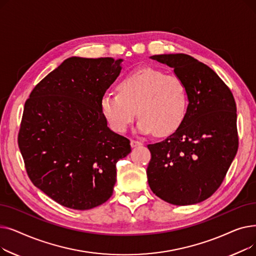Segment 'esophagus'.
Here are the masks:
<instances>
[{"instance_id":"obj_1","label":"esophagus","mask_w":256,"mask_h":256,"mask_svg":"<svg viewBox=\"0 0 256 256\" xmlns=\"http://www.w3.org/2000/svg\"><path fill=\"white\" fill-rule=\"evenodd\" d=\"M130 145H132V147H137V146H141V145H143V143H142V142H140V141L132 140V141H130Z\"/></svg>"}]
</instances>
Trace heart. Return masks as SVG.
I'll use <instances>...</instances> for the list:
<instances>
[{"label":"heart","mask_w":256,"mask_h":256,"mask_svg":"<svg viewBox=\"0 0 256 256\" xmlns=\"http://www.w3.org/2000/svg\"><path fill=\"white\" fill-rule=\"evenodd\" d=\"M119 93H106L100 110L109 126L124 132L137 114L138 130L167 136L176 132L188 109V91L184 80L160 70L142 68L120 80Z\"/></svg>","instance_id":"b5f03b06"}]
</instances>
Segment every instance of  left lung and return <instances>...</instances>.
I'll list each match as a JSON object with an SVG mask.
<instances>
[{
	"mask_svg": "<svg viewBox=\"0 0 256 256\" xmlns=\"http://www.w3.org/2000/svg\"><path fill=\"white\" fill-rule=\"evenodd\" d=\"M186 84V113L180 126L162 142L148 144L147 178L166 202L190 206L218 190L236 154V106L230 89L212 68L186 54L154 55Z\"/></svg>",
	"mask_w": 256,
	"mask_h": 256,
	"instance_id": "left-lung-1",
	"label": "left lung"
}]
</instances>
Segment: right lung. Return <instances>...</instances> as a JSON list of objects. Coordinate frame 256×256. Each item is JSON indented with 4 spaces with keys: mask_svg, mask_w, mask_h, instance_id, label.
<instances>
[{
    "mask_svg": "<svg viewBox=\"0 0 256 256\" xmlns=\"http://www.w3.org/2000/svg\"><path fill=\"white\" fill-rule=\"evenodd\" d=\"M122 59L72 57L32 90L24 104L18 147L31 182L59 204L85 210L113 194L116 163L130 140L112 132L100 100Z\"/></svg>",
    "mask_w": 256,
    "mask_h": 256,
    "instance_id": "1",
    "label": "right lung"
}]
</instances>
